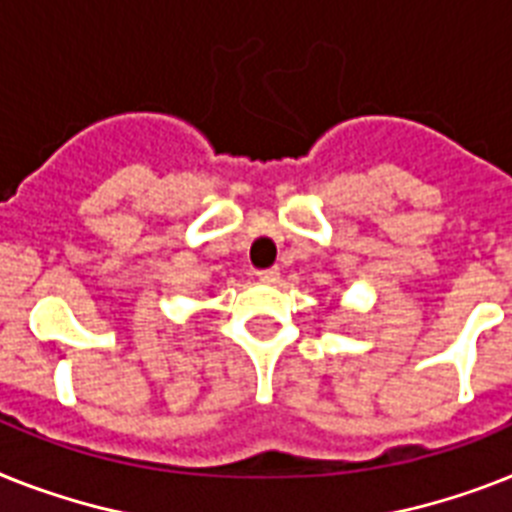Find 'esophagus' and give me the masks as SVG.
Segmentation results:
<instances>
[{
    "label": "esophagus",
    "instance_id": "obj_1",
    "mask_svg": "<svg viewBox=\"0 0 512 512\" xmlns=\"http://www.w3.org/2000/svg\"><path fill=\"white\" fill-rule=\"evenodd\" d=\"M256 277H259L261 282H277V277H280V269H277V266H269V269H259V272H256Z\"/></svg>",
    "mask_w": 512,
    "mask_h": 512
}]
</instances>
